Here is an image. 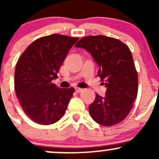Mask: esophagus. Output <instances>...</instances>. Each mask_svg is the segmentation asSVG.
<instances>
[{
  "label": "esophagus",
  "mask_w": 159,
  "mask_h": 159,
  "mask_svg": "<svg viewBox=\"0 0 159 159\" xmlns=\"http://www.w3.org/2000/svg\"><path fill=\"white\" fill-rule=\"evenodd\" d=\"M82 89H80V88H75V91H76L77 93L81 92V91H82Z\"/></svg>",
  "instance_id": "34e87169"
}]
</instances>
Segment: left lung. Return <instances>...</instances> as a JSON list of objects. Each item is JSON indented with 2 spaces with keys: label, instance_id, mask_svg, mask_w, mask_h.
<instances>
[{
  "label": "left lung",
  "instance_id": "8db88e82",
  "mask_svg": "<svg viewBox=\"0 0 159 159\" xmlns=\"http://www.w3.org/2000/svg\"><path fill=\"white\" fill-rule=\"evenodd\" d=\"M75 47L84 48L98 65V75L107 88L105 97L96 94L90 105L94 121L104 126L122 121L129 115L138 94V74L127 45L103 35L83 38Z\"/></svg>",
  "mask_w": 159,
  "mask_h": 159
}]
</instances>
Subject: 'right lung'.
Listing matches in <instances>:
<instances>
[{
  "label": "right lung",
  "mask_w": 159,
  "mask_h": 159,
  "mask_svg": "<svg viewBox=\"0 0 159 159\" xmlns=\"http://www.w3.org/2000/svg\"><path fill=\"white\" fill-rule=\"evenodd\" d=\"M78 38L54 34L35 40L18 59L14 89L24 111L34 122L51 125L61 119L75 91L60 89L51 81Z\"/></svg>",
  "instance_id": "add662e5"
}]
</instances>
